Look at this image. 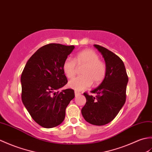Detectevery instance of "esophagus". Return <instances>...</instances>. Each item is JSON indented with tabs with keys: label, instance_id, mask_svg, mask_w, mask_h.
<instances>
[{
	"label": "esophagus",
	"instance_id": "esophagus-1",
	"mask_svg": "<svg viewBox=\"0 0 152 152\" xmlns=\"http://www.w3.org/2000/svg\"><path fill=\"white\" fill-rule=\"evenodd\" d=\"M79 95H80V93L79 92H77V91H75V96L76 97L79 96Z\"/></svg>",
	"mask_w": 152,
	"mask_h": 152
}]
</instances>
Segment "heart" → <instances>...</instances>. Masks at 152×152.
Instances as JSON below:
<instances>
[{
  "instance_id": "heart-1",
  "label": "heart",
  "mask_w": 152,
  "mask_h": 152,
  "mask_svg": "<svg viewBox=\"0 0 152 152\" xmlns=\"http://www.w3.org/2000/svg\"><path fill=\"white\" fill-rule=\"evenodd\" d=\"M84 66L81 75L69 82V86L75 91L88 88L92 85L102 83L106 77L107 66L99 60L97 54L91 49H85L77 54L75 58H67L63 63V71L68 79H73L76 75L77 66Z\"/></svg>"
}]
</instances>
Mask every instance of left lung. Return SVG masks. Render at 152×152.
I'll return each mask as SVG.
<instances>
[{
    "label": "left lung",
    "mask_w": 152,
    "mask_h": 152,
    "mask_svg": "<svg viewBox=\"0 0 152 152\" xmlns=\"http://www.w3.org/2000/svg\"><path fill=\"white\" fill-rule=\"evenodd\" d=\"M103 55L107 66L103 81L91 93H84L86 103L81 109L84 118L92 125L103 126L110 122L122 109L126 100L128 76L123 61L119 56L99 45H94Z\"/></svg>",
    "instance_id": "left-lung-1"
}]
</instances>
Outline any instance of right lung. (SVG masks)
<instances>
[{
	"label": "right lung",
	"mask_w": 152,
	"mask_h": 152,
	"mask_svg": "<svg viewBox=\"0 0 152 152\" xmlns=\"http://www.w3.org/2000/svg\"><path fill=\"white\" fill-rule=\"evenodd\" d=\"M74 48L59 43L43 46L29 58L22 72L23 103L32 119L43 127L61 124L67 106L75 97L72 89L58 91L67 83L63 63Z\"/></svg>",
	"instance_id": "add662e5"
}]
</instances>
